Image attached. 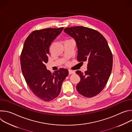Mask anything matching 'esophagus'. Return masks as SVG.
Listing matches in <instances>:
<instances>
[{"label": "esophagus", "mask_w": 132, "mask_h": 132, "mask_svg": "<svg viewBox=\"0 0 132 132\" xmlns=\"http://www.w3.org/2000/svg\"><path fill=\"white\" fill-rule=\"evenodd\" d=\"M68 71H69V75L72 74V73H75V71L71 70H70V69H69V70H68Z\"/></svg>", "instance_id": "34e87169"}]
</instances>
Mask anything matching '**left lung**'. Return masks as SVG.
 <instances>
[{
    "label": "left lung",
    "mask_w": 132,
    "mask_h": 132,
    "mask_svg": "<svg viewBox=\"0 0 132 132\" xmlns=\"http://www.w3.org/2000/svg\"><path fill=\"white\" fill-rule=\"evenodd\" d=\"M64 31L76 42L78 61L87 63L84 73L76 71L80 78L77 90L86 97L95 96L103 89L112 71L113 57L108 42L100 32L87 27L76 26Z\"/></svg>",
    "instance_id": "8db88e82"
}]
</instances>
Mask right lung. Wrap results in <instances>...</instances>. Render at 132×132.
Instances as JSON below:
<instances>
[{"label":"right lung","mask_w":132,"mask_h":132,"mask_svg":"<svg viewBox=\"0 0 132 132\" xmlns=\"http://www.w3.org/2000/svg\"><path fill=\"white\" fill-rule=\"evenodd\" d=\"M63 28H47L33 31L27 38L20 57L22 72L34 95L44 101L57 97L68 70L60 68L52 73L47 69L49 48Z\"/></svg>","instance_id":"1"}]
</instances>
